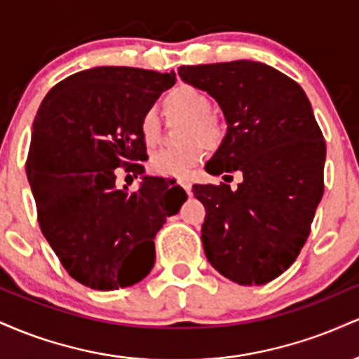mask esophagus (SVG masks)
Masks as SVG:
<instances>
[{"label":"esophagus","mask_w":359,"mask_h":359,"mask_svg":"<svg viewBox=\"0 0 359 359\" xmlns=\"http://www.w3.org/2000/svg\"><path fill=\"white\" fill-rule=\"evenodd\" d=\"M177 182H179L180 187L185 189V192H187L189 196H191V194H192V182H191V180H189V179H179Z\"/></svg>","instance_id":"obj_1"}]
</instances>
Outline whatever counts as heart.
Wrapping results in <instances>:
<instances>
[{"mask_svg":"<svg viewBox=\"0 0 359 359\" xmlns=\"http://www.w3.org/2000/svg\"><path fill=\"white\" fill-rule=\"evenodd\" d=\"M168 116H184L189 119L185 126V147L162 148L150 158V168L156 175L184 177L203 162L208 148L219 147L224 138V126L221 119L211 113V97L194 86H177L163 100ZM140 137L147 147L158 143L162 123L154 109H147L140 116Z\"/></svg>","mask_w":359,"mask_h":359,"instance_id":"b5f03b06","label":"heart"}]
</instances>
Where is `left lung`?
<instances>
[{
    "instance_id": "obj_1",
    "label": "left lung",
    "mask_w": 359,
    "mask_h": 359,
    "mask_svg": "<svg viewBox=\"0 0 359 359\" xmlns=\"http://www.w3.org/2000/svg\"><path fill=\"white\" fill-rule=\"evenodd\" d=\"M179 76L212 96L228 123L208 174H243L238 189L192 187L205 208V257L240 285L269 283L297 259L324 194L325 142L311 102L262 62L182 65Z\"/></svg>"
}]
</instances>
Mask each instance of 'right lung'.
<instances>
[{
	"label": "right lung",
	"instance_id": "1",
	"mask_svg": "<svg viewBox=\"0 0 359 359\" xmlns=\"http://www.w3.org/2000/svg\"><path fill=\"white\" fill-rule=\"evenodd\" d=\"M174 84L175 72L94 67L53 86L36 111L27 175L39 224L82 285L118 290L145 278L155 234L187 199L179 185L160 196V177L145 175L135 192L116 187V168L145 172L140 116Z\"/></svg>",
	"mask_w": 359,
	"mask_h": 359
}]
</instances>
